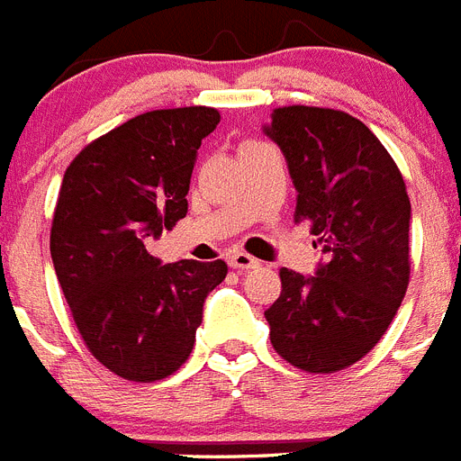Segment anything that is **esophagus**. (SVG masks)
<instances>
[{"instance_id": "esophagus-1", "label": "esophagus", "mask_w": 461, "mask_h": 461, "mask_svg": "<svg viewBox=\"0 0 461 461\" xmlns=\"http://www.w3.org/2000/svg\"><path fill=\"white\" fill-rule=\"evenodd\" d=\"M227 262H230L231 269H241V271L258 269V267H259V262L253 258V255L241 253V250H236V253H230V258H227Z\"/></svg>"}]
</instances>
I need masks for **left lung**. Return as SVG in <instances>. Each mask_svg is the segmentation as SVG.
<instances>
[{
    "instance_id": "left-lung-1",
    "label": "left lung",
    "mask_w": 461,
    "mask_h": 461,
    "mask_svg": "<svg viewBox=\"0 0 461 461\" xmlns=\"http://www.w3.org/2000/svg\"><path fill=\"white\" fill-rule=\"evenodd\" d=\"M267 134L280 146L325 262L306 278L280 269L267 308L271 346L306 374H336L366 355L397 315L411 278V199L378 136L346 111L280 106Z\"/></svg>"
}]
</instances>
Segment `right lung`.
I'll return each mask as SVG.
<instances>
[{
  "label": "right lung",
  "mask_w": 461,
  "mask_h": 461,
  "mask_svg": "<svg viewBox=\"0 0 461 461\" xmlns=\"http://www.w3.org/2000/svg\"><path fill=\"white\" fill-rule=\"evenodd\" d=\"M218 109L183 106L136 115L87 143L64 171L50 227L55 274L92 357L115 375L153 383L190 357L203 299L227 264L148 253L187 213L202 139Z\"/></svg>",
  "instance_id": "obj_1"
}]
</instances>
